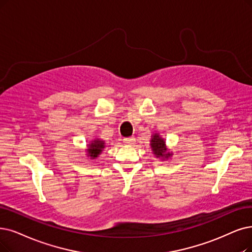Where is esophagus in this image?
<instances>
[{
	"label": "esophagus",
	"mask_w": 252,
	"mask_h": 252,
	"mask_svg": "<svg viewBox=\"0 0 252 252\" xmlns=\"http://www.w3.org/2000/svg\"><path fill=\"white\" fill-rule=\"evenodd\" d=\"M124 143L127 145H132L135 143V138L134 137H125L124 139Z\"/></svg>",
	"instance_id": "1"
}]
</instances>
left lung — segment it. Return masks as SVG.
Masks as SVG:
<instances>
[{
  "instance_id": "8db88e82",
  "label": "left lung",
  "mask_w": 252,
  "mask_h": 252,
  "mask_svg": "<svg viewBox=\"0 0 252 252\" xmlns=\"http://www.w3.org/2000/svg\"><path fill=\"white\" fill-rule=\"evenodd\" d=\"M150 146L155 157L160 160H167L168 158H172L174 155L172 151L168 150L165 144V139L158 132H154L151 135Z\"/></svg>"
}]
</instances>
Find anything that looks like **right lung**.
<instances>
[{
    "mask_svg": "<svg viewBox=\"0 0 252 252\" xmlns=\"http://www.w3.org/2000/svg\"><path fill=\"white\" fill-rule=\"evenodd\" d=\"M105 148L104 140L99 137H95L94 139L90 140V143L87 144V157H90V159H97L99 155L102 153L103 149Z\"/></svg>",
    "mask_w": 252,
    "mask_h": 252,
    "instance_id": "add662e5",
    "label": "right lung"
}]
</instances>
